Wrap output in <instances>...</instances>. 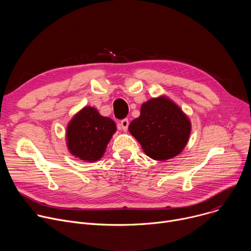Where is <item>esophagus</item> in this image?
I'll list each match as a JSON object with an SVG mask.
<instances>
[{
	"instance_id": "1",
	"label": "esophagus",
	"mask_w": 251,
	"mask_h": 251,
	"mask_svg": "<svg viewBox=\"0 0 251 251\" xmlns=\"http://www.w3.org/2000/svg\"><path fill=\"white\" fill-rule=\"evenodd\" d=\"M128 126H129V121H128V119H123V120L120 122V127H121V129H122L124 132L127 131Z\"/></svg>"
}]
</instances>
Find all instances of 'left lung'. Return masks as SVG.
I'll return each instance as SVG.
<instances>
[{"mask_svg":"<svg viewBox=\"0 0 251 251\" xmlns=\"http://www.w3.org/2000/svg\"><path fill=\"white\" fill-rule=\"evenodd\" d=\"M191 130L189 117L164 95L143 103L140 116L129 125V132L144 153L157 161L180 154L187 145Z\"/></svg>","mask_w":251,"mask_h":251,"instance_id":"obj_1","label":"left lung"}]
</instances>
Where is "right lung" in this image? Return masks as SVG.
<instances>
[{
  "mask_svg": "<svg viewBox=\"0 0 251 251\" xmlns=\"http://www.w3.org/2000/svg\"><path fill=\"white\" fill-rule=\"evenodd\" d=\"M115 122L99 114L94 107L85 106L66 127V146L71 155L85 162L102 158L116 132Z\"/></svg>",
  "mask_w": 251,
  "mask_h": 251,
  "instance_id": "right-lung-1",
  "label": "right lung"
}]
</instances>
